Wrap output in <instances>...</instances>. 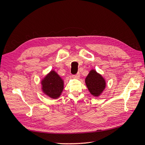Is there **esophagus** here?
Wrapping results in <instances>:
<instances>
[{
    "mask_svg": "<svg viewBox=\"0 0 145 145\" xmlns=\"http://www.w3.org/2000/svg\"><path fill=\"white\" fill-rule=\"evenodd\" d=\"M79 77H80V74H79V72H78L77 74H75V75L73 76V77L76 78H79Z\"/></svg>",
    "mask_w": 145,
    "mask_h": 145,
    "instance_id": "1",
    "label": "esophagus"
}]
</instances>
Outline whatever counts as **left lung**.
Segmentation results:
<instances>
[{
  "label": "left lung",
  "mask_w": 145,
  "mask_h": 145,
  "mask_svg": "<svg viewBox=\"0 0 145 145\" xmlns=\"http://www.w3.org/2000/svg\"><path fill=\"white\" fill-rule=\"evenodd\" d=\"M85 83L90 93L95 97H98L102 94L106 86V82L103 77L94 69L90 71L86 77Z\"/></svg>",
  "instance_id": "1"
}]
</instances>
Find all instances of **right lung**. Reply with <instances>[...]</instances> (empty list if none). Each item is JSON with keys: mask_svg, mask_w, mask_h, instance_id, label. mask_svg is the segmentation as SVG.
I'll list each match as a JSON object with an SVG mask.
<instances>
[{"mask_svg": "<svg viewBox=\"0 0 145 145\" xmlns=\"http://www.w3.org/2000/svg\"><path fill=\"white\" fill-rule=\"evenodd\" d=\"M41 83L43 93L52 99L59 97L63 89V80L54 71L47 74Z\"/></svg>", "mask_w": 145, "mask_h": 145, "instance_id": "add662e5", "label": "right lung"}]
</instances>
